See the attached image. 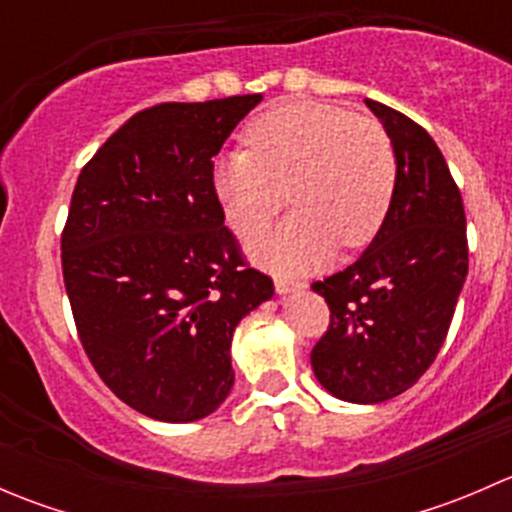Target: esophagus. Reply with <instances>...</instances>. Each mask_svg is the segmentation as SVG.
Returning <instances> with one entry per match:
<instances>
[{
	"label": "esophagus",
	"mask_w": 512,
	"mask_h": 512,
	"mask_svg": "<svg viewBox=\"0 0 512 512\" xmlns=\"http://www.w3.org/2000/svg\"><path fill=\"white\" fill-rule=\"evenodd\" d=\"M304 287V282L289 280V277H277L275 280V289L277 294H289V292H299Z\"/></svg>",
	"instance_id": "obj_1"
}]
</instances>
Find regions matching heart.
<instances>
[{"label":"heart","instance_id":"1","mask_svg":"<svg viewBox=\"0 0 512 512\" xmlns=\"http://www.w3.org/2000/svg\"><path fill=\"white\" fill-rule=\"evenodd\" d=\"M250 151L215 160L213 190L227 227L252 240L280 213L285 190L297 210L252 245L280 272L317 267L332 250H359L384 225L396 188V156L376 121L332 103H287L247 126Z\"/></svg>","mask_w":512,"mask_h":512}]
</instances>
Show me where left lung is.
<instances>
[{
    "mask_svg": "<svg viewBox=\"0 0 512 512\" xmlns=\"http://www.w3.org/2000/svg\"><path fill=\"white\" fill-rule=\"evenodd\" d=\"M366 106L394 146V198L359 260L312 285L332 312L312 369L337 399L381 404L436 359L468 275V240L461 190L436 141L404 113L371 98Z\"/></svg>",
    "mask_w": 512,
    "mask_h": 512,
    "instance_id": "8db88e82",
    "label": "left lung"
}]
</instances>
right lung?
Here are the masks:
<instances>
[{
  "instance_id": "add662e5",
  "label": "right lung",
  "mask_w": 512,
  "mask_h": 512,
  "mask_svg": "<svg viewBox=\"0 0 512 512\" xmlns=\"http://www.w3.org/2000/svg\"><path fill=\"white\" fill-rule=\"evenodd\" d=\"M260 101L146 108L71 195L61 267L79 339L103 384L156 421H198L223 404L232 332L275 294L242 260L213 190V158Z\"/></svg>"
}]
</instances>
